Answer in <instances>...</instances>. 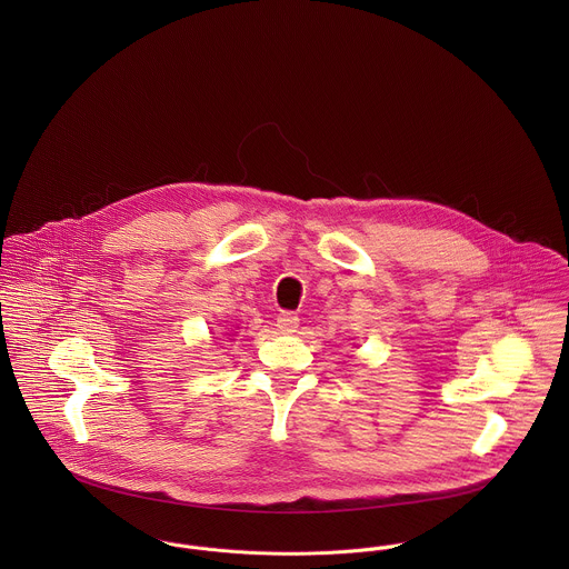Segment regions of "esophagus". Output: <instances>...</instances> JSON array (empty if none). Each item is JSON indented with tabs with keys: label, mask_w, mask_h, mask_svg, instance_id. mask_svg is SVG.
Here are the masks:
<instances>
[{
	"label": "esophagus",
	"mask_w": 569,
	"mask_h": 569,
	"mask_svg": "<svg viewBox=\"0 0 569 569\" xmlns=\"http://www.w3.org/2000/svg\"><path fill=\"white\" fill-rule=\"evenodd\" d=\"M298 325H300L298 313H293V311H280V313H278L276 326H278L280 332H296Z\"/></svg>",
	"instance_id": "34e87169"
}]
</instances>
